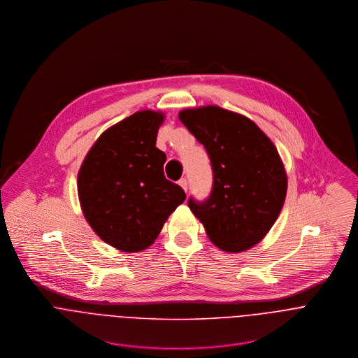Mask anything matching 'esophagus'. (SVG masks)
Masks as SVG:
<instances>
[{
    "mask_svg": "<svg viewBox=\"0 0 358 358\" xmlns=\"http://www.w3.org/2000/svg\"><path fill=\"white\" fill-rule=\"evenodd\" d=\"M179 186H180V187H182L185 192H187V187H189V186H187V180H186L185 178L179 180Z\"/></svg>",
    "mask_w": 358,
    "mask_h": 358,
    "instance_id": "esophagus-1",
    "label": "esophagus"
}]
</instances>
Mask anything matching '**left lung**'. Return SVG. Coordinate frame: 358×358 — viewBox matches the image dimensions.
I'll list each match as a JSON object with an SVG mask.
<instances>
[{"label": "left lung", "mask_w": 358, "mask_h": 358, "mask_svg": "<svg viewBox=\"0 0 358 358\" xmlns=\"http://www.w3.org/2000/svg\"><path fill=\"white\" fill-rule=\"evenodd\" d=\"M179 120L204 145L213 171L210 196L189 208L222 251L243 252L260 243L287 196V172L267 135L252 120L219 106L185 108Z\"/></svg>", "instance_id": "left-lung-1"}]
</instances>
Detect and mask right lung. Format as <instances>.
Here are the masks:
<instances>
[{
	"instance_id": "obj_1",
	"label": "right lung",
	"mask_w": 358,
	"mask_h": 358,
	"mask_svg": "<svg viewBox=\"0 0 358 358\" xmlns=\"http://www.w3.org/2000/svg\"><path fill=\"white\" fill-rule=\"evenodd\" d=\"M164 113L138 111L106 129L83 161L77 190L92 230L122 252L149 248L168 216L186 200L164 175L155 148Z\"/></svg>"
}]
</instances>
